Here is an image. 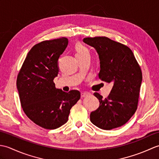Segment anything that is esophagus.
Instances as JSON below:
<instances>
[{"label": "esophagus", "mask_w": 159, "mask_h": 159, "mask_svg": "<svg viewBox=\"0 0 159 159\" xmlns=\"http://www.w3.org/2000/svg\"><path fill=\"white\" fill-rule=\"evenodd\" d=\"M89 95H90V93L88 92H83V93H81V94H80L81 98H85V97H87Z\"/></svg>", "instance_id": "obj_1"}]
</instances>
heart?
I'll return each instance as SVG.
<instances>
[{"label":"heart","mask_w":159,"mask_h":159,"mask_svg":"<svg viewBox=\"0 0 159 159\" xmlns=\"http://www.w3.org/2000/svg\"><path fill=\"white\" fill-rule=\"evenodd\" d=\"M75 50H76V55H85V54H89L88 49H87L85 46L80 43H78L75 46Z\"/></svg>","instance_id":"obj_1"}]
</instances>
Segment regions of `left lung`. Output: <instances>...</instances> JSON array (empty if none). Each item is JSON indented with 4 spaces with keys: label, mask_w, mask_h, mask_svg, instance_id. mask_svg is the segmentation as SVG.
<instances>
[{
    "label": "left lung",
    "mask_w": 159,
    "mask_h": 159,
    "mask_svg": "<svg viewBox=\"0 0 159 159\" xmlns=\"http://www.w3.org/2000/svg\"><path fill=\"white\" fill-rule=\"evenodd\" d=\"M83 42L93 47L99 55L100 79L113 85L103 99L94 93L100 106L90 114V121L103 130H111L126 124L137 109L142 72L133 52L122 43L107 37L86 38Z\"/></svg>",
    "instance_id": "obj_1"
}]
</instances>
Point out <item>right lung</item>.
Listing matches in <instances>:
<instances>
[{
	"label": "right lung",
	"mask_w": 159,
	"mask_h": 159,
	"mask_svg": "<svg viewBox=\"0 0 159 159\" xmlns=\"http://www.w3.org/2000/svg\"><path fill=\"white\" fill-rule=\"evenodd\" d=\"M68 44L66 38L37 43L26 55L16 85L24 112L35 124L56 129L68 120L70 109L80 98L79 91L57 89L58 59Z\"/></svg>",
	"instance_id": "add662e5"
}]
</instances>
